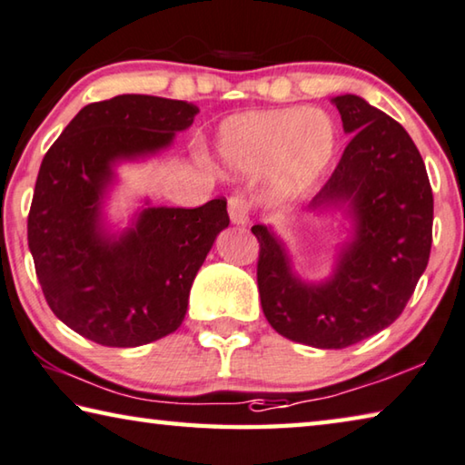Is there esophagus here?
I'll list each match as a JSON object with an SVG mask.
<instances>
[{"label":"esophagus","instance_id":"obj_1","mask_svg":"<svg viewBox=\"0 0 465 465\" xmlns=\"http://www.w3.org/2000/svg\"><path fill=\"white\" fill-rule=\"evenodd\" d=\"M250 209H252V204H250L244 194H233L227 201V211H230V219L233 225H246L250 221Z\"/></svg>","mask_w":465,"mask_h":465}]
</instances>
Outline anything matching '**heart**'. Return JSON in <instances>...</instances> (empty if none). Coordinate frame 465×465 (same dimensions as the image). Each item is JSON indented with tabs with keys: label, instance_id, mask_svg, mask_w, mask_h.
<instances>
[{
	"label": "heart",
	"instance_id": "heart-1",
	"mask_svg": "<svg viewBox=\"0 0 465 465\" xmlns=\"http://www.w3.org/2000/svg\"><path fill=\"white\" fill-rule=\"evenodd\" d=\"M217 144L223 163L235 172L259 173L269 167L271 193L290 201L306 194L325 173L337 130L319 109L283 107L230 117Z\"/></svg>",
	"mask_w": 465,
	"mask_h": 465
}]
</instances>
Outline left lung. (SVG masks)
Returning <instances> with one entry per match:
<instances>
[{"label": "left lung", "mask_w": 465, "mask_h": 465, "mask_svg": "<svg viewBox=\"0 0 465 465\" xmlns=\"http://www.w3.org/2000/svg\"><path fill=\"white\" fill-rule=\"evenodd\" d=\"M331 101L351 140L311 209H343L353 225L333 272L308 283L271 227L254 225L252 233L269 325L292 341L341 350L387 329L414 293L430 256L432 190L401 124L358 94Z\"/></svg>", "instance_id": "8db88e82"}]
</instances>
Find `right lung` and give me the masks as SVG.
Instances as JSON below:
<instances>
[{
  "mask_svg": "<svg viewBox=\"0 0 465 465\" xmlns=\"http://www.w3.org/2000/svg\"><path fill=\"white\" fill-rule=\"evenodd\" d=\"M196 114L186 101L117 94L80 109L43 157L28 248L51 311L94 343L136 348L173 333L198 269L230 225L225 198L196 209L144 201L117 233L103 217L115 165L172 146Z\"/></svg>",
  "mask_w": 465,
  "mask_h": 465,
  "instance_id": "obj_1",
  "label": "right lung"
}]
</instances>
